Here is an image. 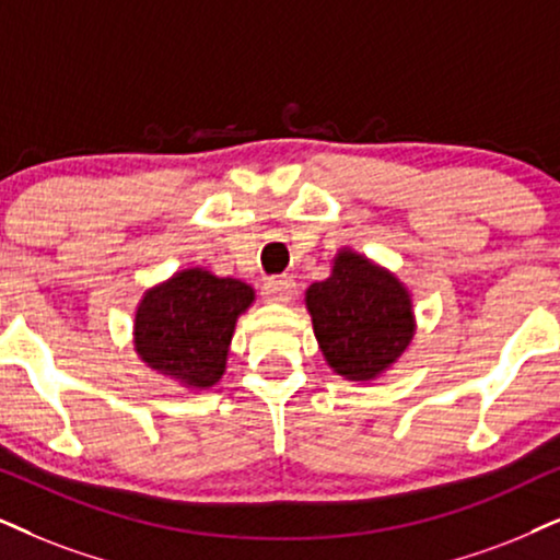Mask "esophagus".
Masks as SVG:
<instances>
[{
	"label": "esophagus",
	"instance_id": "1",
	"mask_svg": "<svg viewBox=\"0 0 560 560\" xmlns=\"http://www.w3.org/2000/svg\"><path fill=\"white\" fill-rule=\"evenodd\" d=\"M296 292V284L292 276H271L264 284V296L268 302H289Z\"/></svg>",
	"mask_w": 560,
	"mask_h": 560
}]
</instances>
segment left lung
I'll use <instances>...</instances> for the list:
<instances>
[{"instance_id": "8db88e82", "label": "left lung", "mask_w": 560, "mask_h": 560, "mask_svg": "<svg viewBox=\"0 0 560 560\" xmlns=\"http://www.w3.org/2000/svg\"><path fill=\"white\" fill-rule=\"evenodd\" d=\"M317 343L346 380H372L406 351L413 313L402 284L357 253H338L332 273L307 289Z\"/></svg>"}]
</instances>
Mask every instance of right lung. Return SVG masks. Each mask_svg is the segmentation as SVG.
I'll list each match as a JSON object with an SVG mask.
<instances>
[{"instance_id": "obj_1", "label": "right lung", "mask_w": 560, "mask_h": 560, "mask_svg": "<svg viewBox=\"0 0 560 560\" xmlns=\"http://www.w3.org/2000/svg\"><path fill=\"white\" fill-rule=\"evenodd\" d=\"M250 302L253 289L237 279H219L201 268L175 273L139 304L133 323L139 357L186 387L217 385L237 315Z\"/></svg>"}]
</instances>
